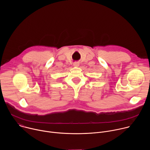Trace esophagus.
<instances>
[{"label": "esophagus", "instance_id": "esophagus-1", "mask_svg": "<svg viewBox=\"0 0 150 150\" xmlns=\"http://www.w3.org/2000/svg\"><path fill=\"white\" fill-rule=\"evenodd\" d=\"M79 65V64L78 62H74V63H73L74 67H78Z\"/></svg>", "mask_w": 150, "mask_h": 150}]
</instances>
